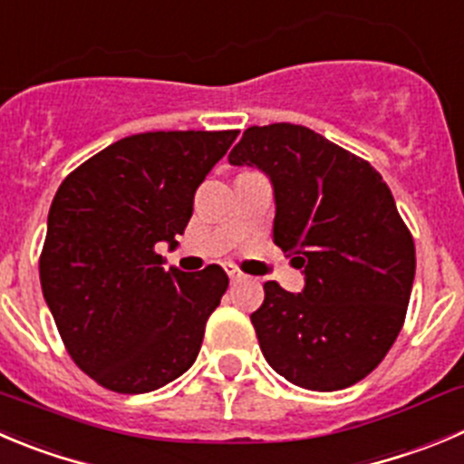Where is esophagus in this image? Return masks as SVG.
<instances>
[{
	"instance_id": "esophagus-1",
	"label": "esophagus",
	"mask_w": 464,
	"mask_h": 464,
	"mask_svg": "<svg viewBox=\"0 0 464 464\" xmlns=\"http://www.w3.org/2000/svg\"><path fill=\"white\" fill-rule=\"evenodd\" d=\"M225 271H227L229 282H244L246 277H248V276H246V273H241L239 268H235V266H227V268H225Z\"/></svg>"
}]
</instances>
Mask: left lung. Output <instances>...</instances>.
Here are the masks:
<instances>
[{
  "label": "left lung",
  "instance_id": "8db88e82",
  "mask_svg": "<svg viewBox=\"0 0 464 464\" xmlns=\"http://www.w3.org/2000/svg\"><path fill=\"white\" fill-rule=\"evenodd\" d=\"M273 187V244L303 268L301 294L264 285L250 321L264 357L314 392L355 385L399 337L414 282V244L372 163L303 125L248 127L227 154Z\"/></svg>",
  "mask_w": 464,
  "mask_h": 464
}]
</instances>
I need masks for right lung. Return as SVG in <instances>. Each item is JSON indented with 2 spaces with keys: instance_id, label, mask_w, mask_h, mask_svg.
<instances>
[{
  "instance_id": "obj_1",
  "label": "right lung",
  "mask_w": 464,
  "mask_h": 464,
  "mask_svg": "<svg viewBox=\"0 0 464 464\" xmlns=\"http://www.w3.org/2000/svg\"><path fill=\"white\" fill-rule=\"evenodd\" d=\"M237 130L145 131L63 179L47 216L41 286L65 348L92 381L145 394L191 369L227 276L163 268L193 196Z\"/></svg>"
}]
</instances>
